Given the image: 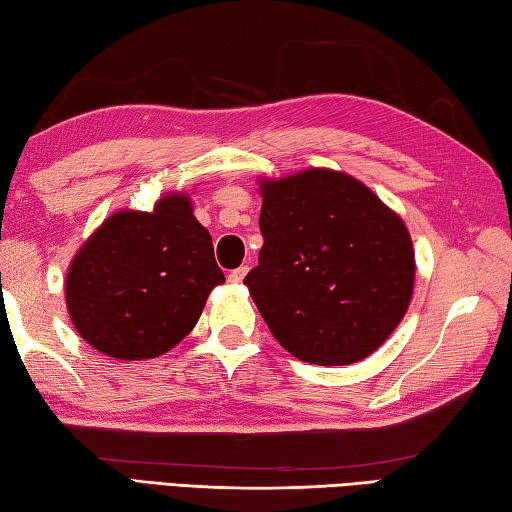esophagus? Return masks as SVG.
Wrapping results in <instances>:
<instances>
[{"instance_id":"1","label":"esophagus","mask_w":512,"mask_h":512,"mask_svg":"<svg viewBox=\"0 0 512 512\" xmlns=\"http://www.w3.org/2000/svg\"><path fill=\"white\" fill-rule=\"evenodd\" d=\"M247 272H249V267H247V265H240V267H236V270H231L229 281H231V283H240V281L247 276Z\"/></svg>"}]
</instances>
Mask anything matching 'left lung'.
Wrapping results in <instances>:
<instances>
[{"mask_svg": "<svg viewBox=\"0 0 512 512\" xmlns=\"http://www.w3.org/2000/svg\"><path fill=\"white\" fill-rule=\"evenodd\" d=\"M261 195L263 247L245 283L272 335L313 365L367 358L413 295L415 251L404 222L342 172L263 181Z\"/></svg>", "mask_w": 512, "mask_h": 512, "instance_id": "obj_1", "label": "left lung"}]
</instances>
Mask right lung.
<instances>
[{
	"mask_svg": "<svg viewBox=\"0 0 512 512\" xmlns=\"http://www.w3.org/2000/svg\"><path fill=\"white\" fill-rule=\"evenodd\" d=\"M224 274L190 199L122 211L92 233L65 281L67 311L90 347L120 360L156 358L195 329Z\"/></svg>",
	"mask_w": 512,
	"mask_h": 512,
	"instance_id": "add662e5",
	"label": "right lung"
}]
</instances>
